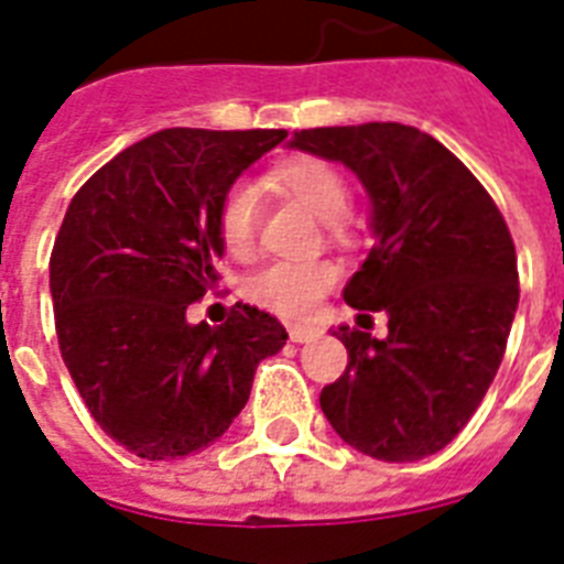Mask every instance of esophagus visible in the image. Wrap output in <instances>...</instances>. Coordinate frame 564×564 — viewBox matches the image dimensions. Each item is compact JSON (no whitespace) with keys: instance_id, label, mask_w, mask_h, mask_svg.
Listing matches in <instances>:
<instances>
[{"instance_id":"1","label":"esophagus","mask_w":564,"mask_h":564,"mask_svg":"<svg viewBox=\"0 0 564 564\" xmlns=\"http://www.w3.org/2000/svg\"><path fill=\"white\" fill-rule=\"evenodd\" d=\"M288 335H291L294 344H308V340H314V337L319 335V328L305 326V323H291V326H288Z\"/></svg>"}]
</instances>
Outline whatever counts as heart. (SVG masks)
I'll list each match as a JSON object with an SVG mask.
<instances>
[{
    "instance_id": "b5f03b06",
    "label": "heart",
    "mask_w": 564,
    "mask_h": 564,
    "mask_svg": "<svg viewBox=\"0 0 564 564\" xmlns=\"http://www.w3.org/2000/svg\"><path fill=\"white\" fill-rule=\"evenodd\" d=\"M270 183L282 195L294 197L296 204L317 220L328 224L332 238L346 236L344 215L349 212V186L346 177L319 156H294L270 171ZM218 232L232 259H250L259 232V188L253 183H232L224 192L218 206ZM337 270L328 261H276L259 270L245 285L250 303L276 311L285 317H305L335 285Z\"/></svg>"
}]
</instances>
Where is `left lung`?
<instances>
[{"label":"left lung","instance_id":"left-lung-1","mask_svg":"<svg viewBox=\"0 0 564 564\" xmlns=\"http://www.w3.org/2000/svg\"><path fill=\"white\" fill-rule=\"evenodd\" d=\"M288 145L344 162L367 192L376 245L344 300L387 314L384 340L332 328L349 364L319 408L360 454L422 460L460 434L501 367L518 308L510 229L475 174L410 124L300 130Z\"/></svg>","mask_w":564,"mask_h":564}]
</instances>
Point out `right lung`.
<instances>
[{
	"mask_svg": "<svg viewBox=\"0 0 564 564\" xmlns=\"http://www.w3.org/2000/svg\"><path fill=\"white\" fill-rule=\"evenodd\" d=\"M285 130L169 128L124 148L72 197L48 261L63 364L101 431L145 460L209 448L288 332L238 303L186 308L218 282L220 197Z\"/></svg>",
	"mask_w": 564,
	"mask_h": 564,
	"instance_id": "add662e5",
	"label": "right lung"
}]
</instances>
